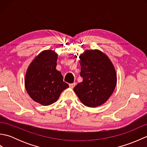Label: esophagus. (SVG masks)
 <instances>
[{"mask_svg": "<svg viewBox=\"0 0 147 147\" xmlns=\"http://www.w3.org/2000/svg\"><path fill=\"white\" fill-rule=\"evenodd\" d=\"M75 85H76V83H71V84H69V87H70V88H73L75 86Z\"/></svg>", "mask_w": 147, "mask_h": 147, "instance_id": "34e87169", "label": "esophagus"}]
</instances>
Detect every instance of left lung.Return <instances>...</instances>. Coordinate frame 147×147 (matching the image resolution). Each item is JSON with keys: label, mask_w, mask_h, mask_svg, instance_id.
Wrapping results in <instances>:
<instances>
[{"label": "left lung", "mask_w": 147, "mask_h": 147, "mask_svg": "<svg viewBox=\"0 0 147 147\" xmlns=\"http://www.w3.org/2000/svg\"><path fill=\"white\" fill-rule=\"evenodd\" d=\"M79 58L83 81L74 91L85 105L98 107L107 100L115 89L117 77L114 67L98 50H86Z\"/></svg>", "instance_id": "left-lung-1"}]
</instances>
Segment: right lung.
<instances>
[{
  "label": "right lung",
  "instance_id": "1",
  "mask_svg": "<svg viewBox=\"0 0 147 147\" xmlns=\"http://www.w3.org/2000/svg\"><path fill=\"white\" fill-rule=\"evenodd\" d=\"M57 54L47 50L40 53L28 68L24 84L34 101L49 105L57 100L63 90L69 87L60 71L56 69Z\"/></svg>",
  "mask_w": 147,
  "mask_h": 147
}]
</instances>
